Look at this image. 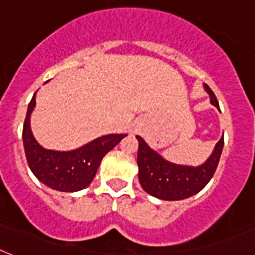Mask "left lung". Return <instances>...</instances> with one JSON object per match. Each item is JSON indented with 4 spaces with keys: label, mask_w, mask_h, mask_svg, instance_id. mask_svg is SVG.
I'll use <instances>...</instances> for the list:
<instances>
[{
    "label": "left lung",
    "mask_w": 255,
    "mask_h": 255,
    "mask_svg": "<svg viewBox=\"0 0 255 255\" xmlns=\"http://www.w3.org/2000/svg\"><path fill=\"white\" fill-rule=\"evenodd\" d=\"M206 92L210 94L211 103L219 109L216 95L204 84ZM138 141L137 166L138 181L149 195L161 200H182L195 195L214 177L224 148V137H221L215 145L211 156L199 166L178 165L165 160L140 136Z\"/></svg>",
    "instance_id": "left-lung-1"
}]
</instances>
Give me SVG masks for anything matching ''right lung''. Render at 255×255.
<instances>
[{
	"label": "right lung",
	"instance_id": "obj_1",
	"mask_svg": "<svg viewBox=\"0 0 255 255\" xmlns=\"http://www.w3.org/2000/svg\"><path fill=\"white\" fill-rule=\"evenodd\" d=\"M34 94L23 124V146L31 171L47 187L61 192H76L92 183L101 161L127 134L110 133L97 137L73 150L45 149L31 131L30 118L36 106Z\"/></svg>",
	"mask_w": 255,
	"mask_h": 255
}]
</instances>
